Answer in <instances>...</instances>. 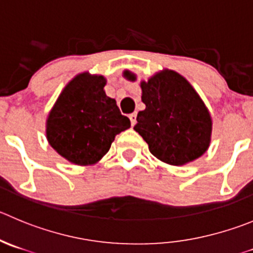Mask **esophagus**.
Returning <instances> with one entry per match:
<instances>
[{
    "mask_svg": "<svg viewBox=\"0 0 253 253\" xmlns=\"http://www.w3.org/2000/svg\"><path fill=\"white\" fill-rule=\"evenodd\" d=\"M129 119H130V122H131V125H135L136 124V113H133V114H130L129 115Z\"/></svg>",
    "mask_w": 253,
    "mask_h": 253,
    "instance_id": "1",
    "label": "esophagus"
}]
</instances>
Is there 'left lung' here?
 <instances>
[{"instance_id":"obj_1","label":"left lung","mask_w":253,"mask_h":253,"mask_svg":"<svg viewBox=\"0 0 253 253\" xmlns=\"http://www.w3.org/2000/svg\"><path fill=\"white\" fill-rule=\"evenodd\" d=\"M124 77L136 79L128 71ZM140 88L145 109L138 113L134 130L148 143L150 153L174 167L203 156L211 143L212 118L189 81L165 68L141 81Z\"/></svg>"}]
</instances>
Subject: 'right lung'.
I'll use <instances>...</instances> for the list:
<instances>
[{
	"label": "right lung",
	"mask_w": 253,
	"mask_h": 253,
	"mask_svg": "<svg viewBox=\"0 0 253 253\" xmlns=\"http://www.w3.org/2000/svg\"><path fill=\"white\" fill-rule=\"evenodd\" d=\"M107 79L83 72L68 82L45 120V136L62 158L94 165L109 151L115 135L130 128L117 102L105 94Z\"/></svg>",
	"instance_id": "obj_1"
}]
</instances>
